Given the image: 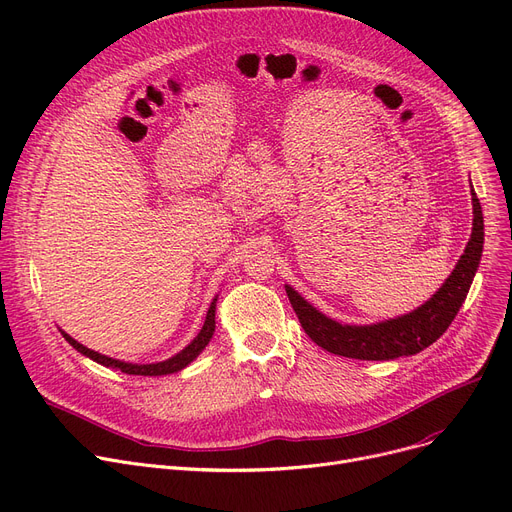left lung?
I'll return each instance as SVG.
<instances>
[{"instance_id":"8db88e82","label":"left lung","mask_w":512,"mask_h":512,"mask_svg":"<svg viewBox=\"0 0 512 512\" xmlns=\"http://www.w3.org/2000/svg\"><path fill=\"white\" fill-rule=\"evenodd\" d=\"M473 201V230L465 253L456 261L452 274L438 288L432 299L411 313L394 319L378 321L369 326H351L328 317L315 309L292 286L286 284L290 305L297 313L305 334L328 353L361 359V361H390L398 357L417 355L434 344L452 324L475 278L483 251V213L479 199L471 186Z\"/></svg>"}]
</instances>
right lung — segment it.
I'll use <instances>...</instances> for the list:
<instances>
[{
    "instance_id": "1",
    "label": "right lung",
    "mask_w": 512,
    "mask_h": 512,
    "mask_svg": "<svg viewBox=\"0 0 512 512\" xmlns=\"http://www.w3.org/2000/svg\"><path fill=\"white\" fill-rule=\"evenodd\" d=\"M215 303H218V297H215L207 309V317H205V324L201 328V332L193 338V342L184 346L180 353H176L174 357L166 359V361H159V363H126V361H120V359H112L107 355H101V353H95L91 351V348L83 346L78 340H74L70 334H66L64 330L62 336L68 340V344L72 348H76V351L80 355H85L89 359H93L95 363L103 365V367H112V369H120L122 373H128V375H168V373H178L180 369H184L186 365H191L201 353L203 348L211 342L213 338V332H215Z\"/></svg>"
}]
</instances>
